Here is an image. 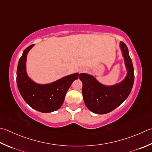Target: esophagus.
Returning a JSON list of instances; mask_svg holds the SVG:
<instances>
[{
  "label": "esophagus",
  "mask_w": 152,
  "mask_h": 152,
  "mask_svg": "<svg viewBox=\"0 0 152 152\" xmlns=\"http://www.w3.org/2000/svg\"><path fill=\"white\" fill-rule=\"evenodd\" d=\"M83 70H81V72H83Z\"/></svg>",
  "instance_id": "esophagus-1"
}]
</instances>
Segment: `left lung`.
<instances>
[{
    "mask_svg": "<svg viewBox=\"0 0 152 152\" xmlns=\"http://www.w3.org/2000/svg\"><path fill=\"white\" fill-rule=\"evenodd\" d=\"M120 47L127 70L126 76L121 83L107 86L99 83L93 75L87 73L80 75L85 104L94 113L103 114L113 111L127 99L132 88L134 81L132 61L126 45L121 42Z\"/></svg>",
    "mask_w": 152,
    "mask_h": 152,
    "instance_id": "1",
    "label": "left lung"
}]
</instances>
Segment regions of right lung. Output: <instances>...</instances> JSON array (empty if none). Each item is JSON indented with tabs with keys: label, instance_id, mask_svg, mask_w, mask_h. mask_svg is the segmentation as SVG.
Here are the masks:
<instances>
[{
	"label": "right lung",
	"instance_id": "obj_1",
	"mask_svg": "<svg viewBox=\"0 0 152 152\" xmlns=\"http://www.w3.org/2000/svg\"><path fill=\"white\" fill-rule=\"evenodd\" d=\"M34 45L26 48L19 59L16 72L17 86L22 98L31 108L41 113H51L61 107L69 88L79 78V73L64 77L51 83H36L28 76L26 67L27 54Z\"/></svg>",
	"mask_w": 152,
	"mask_h": 152
}]
</instances>
